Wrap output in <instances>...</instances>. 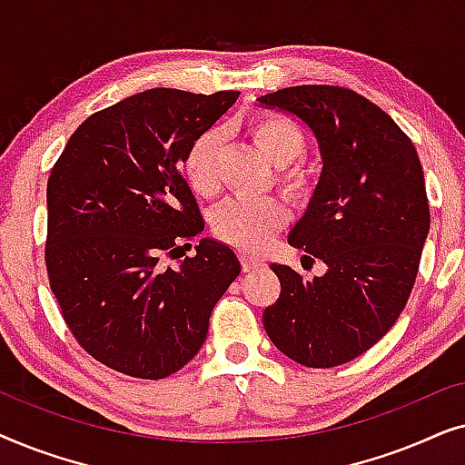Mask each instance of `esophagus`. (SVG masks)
Here are the masks:
<instances>
[{
	"label": "esophagus",
	"instance_id": "obj_1",
	"mask_svg": "<svg viewBox=\"0 0 465 465\" xmlns=\"http://www.w3.org/2000/svg\"><path fill=\"white\" fill-rule=\"evenodd\" d=\"M241 264H243V272H256L264 266L262 260L252 256H241Z\"/></svg>",
	"mask_w": 465,
	"mask_h": 465
}]
</instances>
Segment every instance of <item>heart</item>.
Here are the masks:
<instances>
[{"label":"heart","mask_w":465,"mask_h":465,"mask_svg":"<svg viewBox=\"0 0 465 465\" xmlns=\"http://www.w3.org/2000/svg\"><path fill=\"white\" fill-rule=\"evenodd\" d=\"M250 133L260 152L275 167H282L279 182L285 193H304L309 182L307 173L298 167H288L304 152L301 129L288 118L264 114V116L252 120ZM222 148H224V131L220 126H212V129L203 131L183 154V175L199 194H213L218 190ZM285 220H288L285 205L272 196L256 201L232 199L213 213L212 226L218 239L226 241L228 245L237 247L241 252L253 253L271 243V239L283 228Z\"/></svg>","instance_id":"1"}]
</instances>
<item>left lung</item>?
Masks as SVG:
<instances>
[{
	"mask_svg": "<svg viewBox=\"0 0 465 465\" xmlns=\"http://www.w3.org/2000/svg\"><path fill=\"white\" fill-rule=\"evenodd\" d=\"M258 101L313 133L322 173L288 243L326 264L311 282L271 264L282 294L264 330L298 364L341 366L390 332L415 285L430 231L421 163L402 129L349 88L290 86Z\"/></svg>",
	"mask_w": 465,
	"mask_h": 465,
	"instance_id": "obj_1",
	"label": "left lung"
}]
</instances>
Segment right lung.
Masks as SVG:
<instances>
[{"instance_id":"1","label":"right lung","mask_w":465,"mask_h":465,"mask_svg":"<svg viewBox=\"0 0 465 465\" xmlns=\"http://www.w3.org/2000/svg\"><path fill=\"white\" fill-rule=\"evenodd\" d=\"M150 88L82 123L48 177L46 269L75 341L114 371L164 379L207 339L209 315L241 272L182 175L188 145L237 101Z\"/></svg>"}]
</instances>
